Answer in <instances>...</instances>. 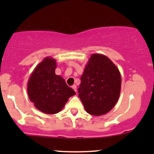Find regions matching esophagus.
Here are the masks:
<instances>
[{
	"label": "esophagus",
	"instance_id": "esophagus-1",
	"mask_svg": "<svg viewBox=\"0 0 154 154\" xmlns=\"http://www.w3.org/2000/svg\"><path fill=\"white\" fill-rule=\"evenodd\" d=\"M72 89H73L75 92H77V86H76L75 85H74L72 86Z\"/></svg>",
	"mask_w": 154,
	"mask_h": 154
}]
</instances>
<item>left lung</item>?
<instances>
[{"mask_svg": "<svg viewBox=\"0 0 154 154\" xmlns=\"http://www.w3.org/2000/svg\"><path fill=\"white\" fill-rule=\"evenodd\" d=\"M119 69L105 55L93 54L81 77L79 98L88 114L100 116L110 111L121 91Z\"/></svg>", "mask_w": 154, "mask_h": 154, "instance_id": "obj_1", "label": "left lung"}]
</instances>
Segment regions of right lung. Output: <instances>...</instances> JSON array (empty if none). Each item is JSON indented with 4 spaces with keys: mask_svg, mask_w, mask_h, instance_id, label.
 Returning a JSON list of instances; mask_svg holds the SVG:
<instances>
[{
    "mask_svg": "<svg viewBox=\"0 0 154 154\" xmlns=\"http://www.w3.org/2000/svg\"><path fill=\"white\" fill-rule=\"evenodd\" d=\"M56 60L45 57L35 67L27 82L29 100L36 109L47 114L59 113L76 94L63 77L56 75Z\"/></svg>",
    "mask_w": 154,
    "mask_h": 154,
    "instance_id": "1",
    "label": "right lung"
}]
</instances>
